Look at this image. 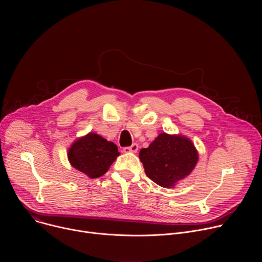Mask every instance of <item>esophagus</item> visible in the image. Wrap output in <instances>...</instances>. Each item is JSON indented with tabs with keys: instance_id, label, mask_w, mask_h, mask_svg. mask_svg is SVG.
<instances>
[{
	"instance_id": "esophagus-1",
	"label": "esophagus",
	"mask_w": 262,
	"mask_h": 262,
	"mask_svg": "<svg viewBox=\"0 0 262 262\" xmlns=\"http://www.w3.org/2000/svg\"><path fill=\"white\" fill-rule=\"evenodd\" d=\"M138 149H139V145L137 143H134L128 147H124L123 151L124 152H137Z\"/></svg>"
}]
</instances>
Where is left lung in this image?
<instances>
[{"label":"left lung","mask_w":262,"mask_h":262,"mask_svg":"<svg viewBox=\"0 0 262 262\" xmlns=\"http://www.w3.org/2000/svg\"><path fill=\"white\" fill-rule=\"evenodd\" d=\"M139 158L149 178L163 188H172L194 170L198 152L186 137L162 133L141 149Z\"/></svg>","instance_id":"8db88e82"}]
</instances>
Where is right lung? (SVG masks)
<instances>
[{
	"mask_svg": "<svg viewBox=\"0 0 262 262\" xmlns=\"http://www.w3.org/2000/svg\"><path fill=\"white\" fill-rule=\"evenodd\" d=\"M120 154L113 142L97 134L89 133L72 143L68 149V161L77 170L90 178L102 176Z\"/></svg>",
	"mask_w": 262,
	"mask_h": 262,
	"instance_id": "1",
	"label": "right lung"
}]
</instances>
